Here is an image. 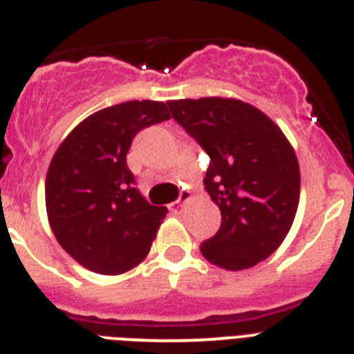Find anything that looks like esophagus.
I'll use <instances>...</instances> for the list:
<instances>
[{
  "label": "esophagus",
  "mask_w": 354,
  "mask_h": 354,
  "mask_svg": "<svg viewBox=\"0 0 354 354\" xmlns=\"http://www.w3.org/2000/svg\"><path fill=\"white\" fill-rule=\"evenodd\" d=\"M190 199H192V194L187 192V190H183V192L180 194V197H178V201H174L173 205H169V209L171 212L178 213L180 212L181 206H183V203H187V201H190Z\"/></svg>",
  "instance_id": "obj_1"
}]
</instances>
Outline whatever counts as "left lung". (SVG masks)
<instances>
[{"label": "left lung", "instance_id": "8db88e82", "mask_svg": "<svg viewBox=\"0 0 354 354\" xmlns=\"http://www.w3.org/2000/svg\"><path fill=\"white\" fill-rule=\"evenodd\" d=\"M173 118L209 157L205 189L222 213L201 252L238 272L273 254L288 236L300 201V165L284 132L236 98L167 102Z\"/></svg>", "mask_w": 354, "mask_h": 354}]
</instances>
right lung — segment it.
Instances as JSON below:
<instances>
[{"label": "right lung", "instance_id": "add662e5", "mask_svg": "<svg viewBox=\"0 0 354 354\" xmlns=\"http://www.w3.org/2000/svg\"><path fill=\"white\" fill-rule=\"evenodd\" d=\"M165 120L164 102H123L82 120L56 149L46 178L47 218L84 268L120 275L148 256L167 208L139 194L127 153L138 132Z\"/></svg>", "mask_w": 354, "mask_h": 354}]
</instances>
